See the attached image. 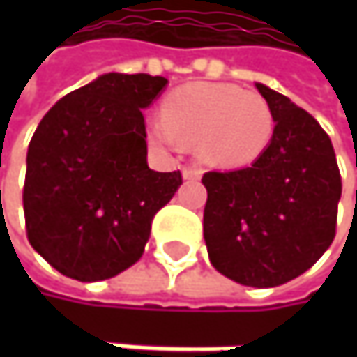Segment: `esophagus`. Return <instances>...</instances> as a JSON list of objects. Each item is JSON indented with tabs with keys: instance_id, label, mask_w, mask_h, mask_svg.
I'll return each mask as SVG.
<instances>
[{
	"instance_id": "esophagus-1",
	"label": "esophagus",
	"mask_w": 357,
	"mask_h": 357,
	"mask_svg": "<svg viewBox=\"0 0 357 357\" xmlns=\"http://www.w3.org/2000/svg\"><path fill=\"white\" fill-rule=\"evenodd\" d=\"M181 176H183V179H198L202 176V172L198 167H183L181 169Z\"/></svg>"
}]
</instances>
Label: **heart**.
Wrapping results in <instances>:
<instances>
[{
    "instance_id": "heart-1",
    "label": "heart",
    "mask_w": 357,
    "mask_h": 357,
    "mask_svg": "<svg viewBox=\"0 0 357 357\" xmlns=\"http://www.w3.org/2000/svg\"><path fill=\"white\" fill-rule=\"evenodd\" d=\"M275 132L271 105L258 93L234 84L194 82L167 95L161 117L149 123V138L163 149L196 144L213 167L238 169L254 163Z\"/></svg>"
}]
</instances>
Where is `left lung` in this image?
Wrapping results in <instances>:
<instances>
[{
	"instance_id": "8db88e82",
	"label": "left lung",
	"mask_w": 357,
	"mask_h": 357,
	"mask_svg": "<svg viewBox=\"0 0 357 357\" xmlns=\"http://www.w3.org/2000/svg\"><path fill=\"white\" fill-rule=\"evenodd\" d=\"M256 89L273 111V138L250 167L202 176V227L221 275L277 287L306 273L333 244L341 176L321 123L285 95L260 82Z\"/></svg>"
}]
</instances>
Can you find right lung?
<instances>
[{
  "instance_id": "obj_1",
  "label": "right lung",
  "mask_w": 357,
  "mask_h": 357,
  "mask_svg": "<svg viewBox=\"0 0 357 357\" xmlns=\"http://www.w3.org/2000/svg\"><path fill=\"white\" fill-rule=\"evenodd\" d=\"M167 78L109 72L45 113L26 155L31 246L61 275L103 281L140 260L151 223L181 185L146 163V109Z\"/></svg>"
}]
</instances>
